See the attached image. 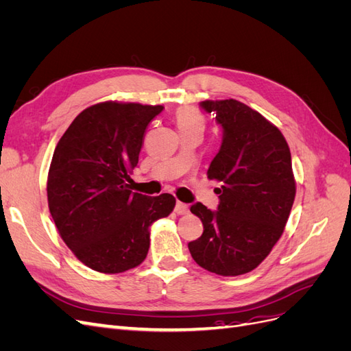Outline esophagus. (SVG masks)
Here are the masks:
<instances>
[{"instance_id":"34e87169","label":"esophagus","mask_w":351,"mask_h":351,"mask_svg":"<svg viewBox=\"0 0 351 351\" xmlns=\"http://www.w3.org/2000/svg\"><path fill=\"white\" fill-rule=\"evenodd\" d=\"M174 210L178 215H186V214H189V206L186 204H183V202H177Z\"/></svg>"}]
</instances>
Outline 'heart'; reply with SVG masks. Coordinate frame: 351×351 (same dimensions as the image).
Segmentation results:
<instances>
[{"mask_svg": "<svg viewBox=\"0 0 351 351\" xmlns=\"http://www.w3.org/2000/svg\"><path fill=\"white\" fill-rule=\"evenodd\" d=\"M176 123L178 129H186V127H193V125H202L205 124L204 114H202L195 107H183L177 110L176 112Z\"/></svg>", "mask_w": 351, "mask_h": 351, "instance_id": "obj_1", "label": "heart"}]
</instances>
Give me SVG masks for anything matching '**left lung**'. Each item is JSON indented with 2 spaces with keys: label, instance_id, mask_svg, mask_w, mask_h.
Masks as SVG:
<instances>
[{
  "label": "left lung",
  "instance_id": "8db88e82",
  "mask_svg": "<svg viewBox=\"0 0 351 351\" xmlns=\"http://www.w3.org/2000/svg\"><path fill=\"white\" fill-rule=\"evenodd\" d=\"M200 107L217 112L224 130L206 173L221 184L219 205L190 208L204 232L189 250L199 267L237 277L256 268L282 234L295 196L291 154L278 127L246 104L208 99Z\"/></svg>",
  "mask_w": 351,
  "mask_h": 351
}]
</instances>
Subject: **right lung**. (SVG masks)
Wrapping results in <instances>:
<instances>
[{
	"label": "right lung",
	"mask_w": 351,
	"mask_h": 351,
	"mask_svg": "<svg viewBox=\"0 0 351 351\" xmlns=\"http://www.w3.org/2000/svg\"><path fill=\"white\" fill-rule=\"evenodd\" d=\"M162 105L105 101L83 110L56 146L47 195L61 239L82 263L102 274L141 265L151 226L176 197L132 192L146 127Z\"/></svg>",
	"instance_id": "right-lung-1"
}]
</instances>
